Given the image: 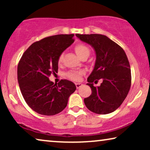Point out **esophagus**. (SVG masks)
<instances>
[{
  "instance_id": "obj_1",
  "label": "esophagus",
  "mask_w": 150,
  "mask_h": 150,
  "mask_svg": "<svg viewBox=\"0 0 150 150\" xmlns=\"http://www.w3.org/2000/svg\"><path fill=\"white\" fill-rule=\"evenodd\" d=\"M76 87L77 89H79V88H80L81 87H82L83 86V84L82 83H76Z\"/></svg>"
}]
</instances>
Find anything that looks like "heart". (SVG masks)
Segmentation results:
<instances>
[{"label": "heart", "mask_w": 150, "mask_h": 150, "mask_svg": "<svg viewBox=\"0 0 150 150\" xmlns=\"http://www.w3.org/2000/svg\"><path fill=\"white\" fill-rule=\"evenodd\" d=\"M74 50L76 54L79 56L80 58H83V57H88L89 56L90 52V48L88 47L87 45L84 44H79L76 45L74 46ZM63 55L61 54L59 56L58 59H57V63L59 65H61L63 62ZM83 74V71H70L67 73L66 76L69 79L72 80V81H79L81 79V76Z\"/></svg>", "instance_id": "heart-1"}]
</instances>
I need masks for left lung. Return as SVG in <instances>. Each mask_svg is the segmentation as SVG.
Wrapping results in <instances>:
<instances>
[{"mask_svg": "<svg viewBox=\"0 0 150 150\" xmlns=\"http://www.w3.org/2000/svg\"><path fill=\"white\" fill-rule=\"evenodd\" d=\"M80 40L95 50L96 60L93 71L87 79L91 95L84 99L89 110L108 114L120 107L131 86V71L128 57L122 47L108 37L100 34H76ZM101 79L103 83L94 87Z\"/></svg>", "mask_w": 150, "mask_h": 150, "instance_id": "1", "label": "left lung"}]
</instances>
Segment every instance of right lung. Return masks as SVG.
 <instances>
[{
    "mask_svg": "<svg viewBox=\"0 0 150 150\" xmlns=\"http://www.w3.org/2000/svg\"><path fill=\"white\" fill-rule=\"evenodd\" d=\"M74 35H56L32 44L18 65V81L24 100L34 111L54 115L66 107L76 85L67 80L58 84L49 76L58 71L57 59L74 42Z\"/></svg>",
    "mask_w": 150,
    "mask_h": 150,
    "instance_id": "1",
    "label": "right lung"
}]
</instances>
